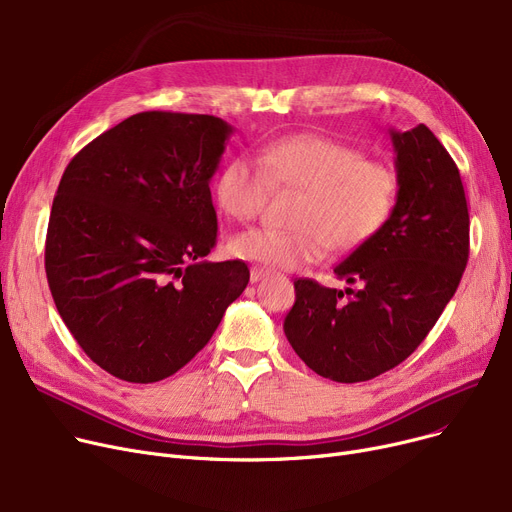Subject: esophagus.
<instances>
[{
	"label": "esophagus",
	"mask_w": 512,
	"mask_h": 512,
	"mask_svg": "<svg viewBox=\"0 0 512 512\" xmlns=\"http://www.w3.org/2000/svg\"><path fill=\"white\" fill-rule=\"evenodd\" d=\"M267 276H270V272L263 270V267H251V282H259Z\"/></svg>",
	"instance_id": "34e87169"
}]
</instances>
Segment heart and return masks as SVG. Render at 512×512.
Returning a JSON list of instances; mask_svg holds the SVG:
<instances>
[{
	"instance_id": "obj_1",
	"label": "heart",
	"mask_w": 512,
	"mask_h": 512,
	"mask_svg": "<svg viewBox=\"0 0 512 512\" xmlns=\"http://www.w3.org/2000/svg\"><path fill=\"white\" fill-rule=\"evenodd\" d=\"M297 191L292 230L253 228L230 238L234 257L274 270H294L332 251L357 249L378 234L396 205L398 176L386 161L319 134H292L259 149L257 161L232 157L215 178L218 207L251 222L270 191Z\"/></svg>"
}]
</instances>
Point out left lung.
Wrapping results in <instances>:
<instances>
[{
    "mask_svg": "<svg viewBox=\"0 0 512 512\" xmlns=\"http://www.w3.org/2000/svg\"><path fill=\"white\" fill-rule=\"evenodd\" d=\"M398 197L386 226L334 274L359 288L297 280L284 334L305 365L342 384L405 361L436 326L469 259V209L459 168L425 124L388 130Z\"/></svg>",
    "mask_w": 512,
    "mask_h": 512,
    "instance_id": "left-lung-1",
    "label": "left lung"
}]
</instances>
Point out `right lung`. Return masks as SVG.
<instances>
[{"label": "right lung", "instance_id": "obj_1", "mask_svg": "<svg viewBox=\"0 0 512 512\" xmlns=\"http://www.w3.org/2000/svg\"><path fill=\"white\" fill-rule=\"evenodd\" d=\"M232 126L141 112L68 164L51 205L45 272L66 328L114 378H168L209 342L249 284L242 261H203L218 240L209 182Z\"/></svg>", "mask_w": 512, "mask_h": 512}]
</instances>
